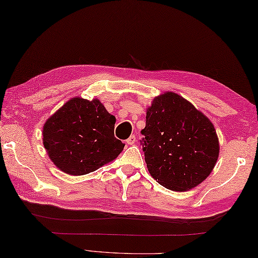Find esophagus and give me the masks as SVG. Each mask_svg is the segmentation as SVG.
Wrapping results in <instances>:
<instances>
[{
    "mask_svg": "<svg viewBox=\"0 0 258 258\" xmlns=\"http://www.w3.org/2000/svg\"><path fill=\"white\" fill-rule=\"evenodd\" d=\"M135 141H136L135 135H131L130 138L126 140V143H127L128 145H133V144H135Z\"/></svg>",
    "mask_w": 258,
    "mask_h": 258,
    "instance_id": "1",
    "label": "esophagus"
}]
</instances>
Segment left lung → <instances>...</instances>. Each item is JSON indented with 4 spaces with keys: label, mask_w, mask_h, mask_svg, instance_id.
<instances>
[{
    "label": "left lung",
    "mask_w": 258,
    "mask_h": 258,
    "mask_svg": "<svg viewBox=\"0 0 258 258\" xmlns=\"http://www.w3.org/2000/svg\"><path fill=\"white\" fill-rule=\"evenodd\" d=\"M151 176L164 187L185 191L210 176L220 155L216 130L205 114L174 92L155 96L142 130Z\"/></svg>",
    "instance_id": "8db88e82"
}]
</instances>
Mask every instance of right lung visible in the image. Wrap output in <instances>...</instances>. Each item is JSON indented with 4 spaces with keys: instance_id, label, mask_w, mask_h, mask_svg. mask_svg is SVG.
<instances>
[{
    "instance_id": "obj_1",
    "label": "right lung",
    "mask_w": 258,
    "mask_h": 258,
    "mask_svg": "<svg viewBox=\"0 0 258 258\" xmlns=\"http://www.w3.org/2000/svg\"><path fill=\"white\" fill-rule=\"evenodd\" d=\"M116 118L100 100L73 97L46 119L43 145L58 169L73 176L114 161L124 144L114 136Z\"/></svg>"
}]
</instances>
